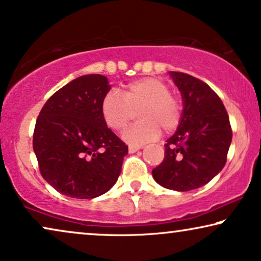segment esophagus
<instances>
[{"mask_svg":"<svg viewBox=\"0 0 261 261\" xmlns=\"http://www.w3.org/2000/svg\"><path fill=\"white\" fill-rule=\"evenodd\" d=\"M141 147L140 146H133V145H130L129 147H128V151H129V153H135L137 151H139V149H140Z\"/></svg>","mask_w":261,"mask_h":261,"instance_id":"obj_1","label":"esophagus"}]
</instances>
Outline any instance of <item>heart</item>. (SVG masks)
Masks as SVG:
<instances>
[{
	"label": "heart",
	"mask_w": 261,
	"mask_h": 261,
	"mask_svg": "<svg viewBox=\"0 0 261 261\" xmlns=\"http://www.w3.org/2000/svg\"><path fill=\"white\" fill-rule=\"evenodd\" d=\"M139 112L140 121L128 128L123 139L130 145H144L159 138L160 129L172 133L183 117L179 96L170 91L166 82L145 77L130 82L122 95L115 90L107 92L101 102V113L108 127L121 132Z\"/></svg>",
	"instance_id": "1"
}]
</instances>
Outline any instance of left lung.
<instances>
[{"mask_svg": "<svg viewBox=\"0 0 261 261\" xmlns=\"http://www.w3.org/2000/svg\"><path fill=\"white\" fill-rule=\"evenodd\" d=\"M170 74L181 92L183 117L166 140L163 163L152 174L164 188L190 191L209 183L223 169L233 132L222 101L208 84L188 73Z\"/></svg>", "mask_w": 261, "mask_h": 261, "instance_id": "left-lung-1", "label": "left lung"}]
</instances>
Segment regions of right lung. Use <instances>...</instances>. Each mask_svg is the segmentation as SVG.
<instances>
[{"label": "right lung", "mask_w": 261, "mask_h": 261, "mask_svg": "<svg viewBox=\"0 0 261 261\" xmlns=\"http://www.w3.org/2000/svg\"><path fill=\"white\" fill-rule=\"evenodd\" d=\"M109 90L107 77L85 74L56 91L39 113L33 149L41 176L60 194L95 198L120 176L128 146L102 116Z\"/></svg>", "instance_id": "right-lung-1"}]
</instances>
